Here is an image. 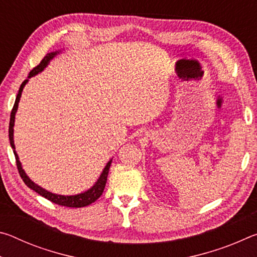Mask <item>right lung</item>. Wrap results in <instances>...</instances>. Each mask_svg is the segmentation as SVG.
Wrapping results in <instances>:
<instances>
[{"mask_svg":"<svg viewBox=\"0 0 257 257\" xmlns=\"http://www.w3.org/2000/svg\"><path fill=\"white\" fill-rule=\"evenodd\" d=\"M60 52L61 51H55V52H51V53H47L46 56H44V59L41 61V63L38 64L37 67H35L33 70L29 72L27 79H26L23 82V84H21L20 88H19V92H18V95H17V97H16V102H15L14 108H12V111H11L10 124H9V139H10V145L12 147V150H14V153H15V156H16L17 168H18L19 175L21 177V179L24 180L25 184L27 185L30 189H33L34 191H36L37 194H40L41 196L45 197L46 199H49V201L53 202L55 204H58V205L68 206V207H84V206L89 205V204L94 203L103 194V190H104V188H105L108 170H110V165H111L112 160H110L106 163L105 168L103 169V171L101 173V176H99V178L97 179V181L95 182L94 186L90 187L88 190L84 191V193L77 194V195H70V196H64V195H59V194L51 193V191L46 190L44 188H42L41 186L36 185L34 181H32V180L29 179V177L26 175L25 170L23 169V167H21V163H20V161H19V156H18V154H17V152H16V146H15V141H14V127H15L16 113H17V110H18V104L20 102L21 93H23L25 85L28 82L29 78L36 76V75H38V73L44 70V69L47 67V64L50 63V61L53 59L55 55H58Z\"/></svg>","mask_w":257,"mask_h":257,"instance_id":"1","label":"right lung"}]
</instances>
